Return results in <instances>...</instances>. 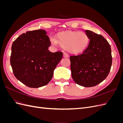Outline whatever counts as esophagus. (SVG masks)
Listing matches in <instances>:
<instances>
[{"instance_id":"obj_1","label":"esophagus","mask_w":123,"mask_h":123,"mask_svg":"<svg viewBox=\"0 0 123 123\" xmlns=\"http://www.w3.org/2000/svg\"><path fill=\"white\" fill-rule=\"evenodd\" d=\"M63 56H64V58H67V57H69V55L67 53H64V54H63Z\"/></svg>"}]
</instances>
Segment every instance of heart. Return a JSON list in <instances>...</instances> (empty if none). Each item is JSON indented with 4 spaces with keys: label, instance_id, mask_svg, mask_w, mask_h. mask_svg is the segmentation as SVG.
<instances>
[{
    "label": "heart",
    "instance_id": "obj_1",
    "mask_svg": "<svg viewBox=\"0 0 123 123\" xmlns=\"http://www.w3.org/2000/svg\"><path fill=\"white\" fill-rule=\"evenodd\" d=\"M90 37L86 33L68 30L58 32L55 37L50 38L52 44L61 47L72 54H79L87 49L90 43Z\"/></svg>",
    "mask_w": 123,
    "mask_h": 123
}]
</instances>
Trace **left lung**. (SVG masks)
<instances>
[{"mask_svg": "<svg viewBox=\"0 0 123 123\" xmlns=\"http://www.w3.org/2000/svg\"><path fill=\"white\" fill-rule=\"evenodd\" d=\"M85 32L90 40L81 54L70 57L73 80L81 86L91 87L106 79L112 65L109 43L102 35L90 30Z\"/></svg>", "mask_w": 123, "mask_h": 123, "instance_id": "left-lung-1", "label": "left lung"}]
</instances>
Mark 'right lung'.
Here are the masks:
<instances>
[{"label":"right lung","instance_id":"add662e5","mask_svg":"<svg viewBox=\"0 0 123 123\" xmlns=\"http://www.w3.org/2000/svg\"><path fill=\"white\" fill-rule=\"evenodd\" d=\"M47 32L28 31L13 43L10 63L14 76L30 88H39L50 82L53 72L62 57V53H52Z\"/></svg>","mask_w":123,"mask_h":123}]
</instances>
